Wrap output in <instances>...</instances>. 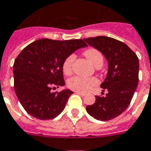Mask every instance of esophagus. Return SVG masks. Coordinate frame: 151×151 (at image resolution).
Masks as SVG:
<instances>
[{"label":"esophagus","mask_w":151,"mask_h":151,"mask_svg":"<svg viewBox=\"0 0 151 151\" xmlns=\"http://www.w3.org/2000/svg\"><path fill=\"white\" fill-rule=\"evenodd\" d=\"M75 93L77 94H79V95H81V96H86V93H81V92H79V91H75Z\"/></svg>","instance_id":"obj_1"}]
</instances>
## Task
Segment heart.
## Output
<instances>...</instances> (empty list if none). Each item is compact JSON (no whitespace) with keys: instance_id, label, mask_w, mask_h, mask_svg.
<instances>
[{"instance_id":"obj_1","label":"heart","mask_w":151,"mask_h":151,"mask_svg":"<svg viewBox=\"0 0 151 151\" xmlns=\"http://www.w3.org/2000/svg\"><path fill=\"white\" fill-rule=\"evenodd\" d=\"M84 55L88 58V61L96 67L98 65H102L103 64V56L101 55V53L96 49L89 48L84 52ZM75 58V55L71 54L68 55L63 62V71L66 75H70L73 72V65ZM97 83H98V81L96 78L74 76L67 81V86L68 88L74 91L86 92L93 86L97 85Z\"/></svg>"}]
</instances>
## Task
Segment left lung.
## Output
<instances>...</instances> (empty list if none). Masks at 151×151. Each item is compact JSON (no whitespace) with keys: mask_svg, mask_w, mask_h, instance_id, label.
Listing matches in <instances>:
<instances>
[{"mask_svg":"<svg viewBox=\"0 0 151 151\" xmlns=\"http://www.w3.org/2000/svg\"><path fill=\"white\" fill-rule=\"evenodd\" d=\"M84 41L101 51L109 63L101 85L108 93L96 96L95 103L86 107V111L96 119L108 121L123 113L132 101L139 81V58L128 46L113 38L96 36Z\"/></svg>","mask_w":151,"mask_h":151,"instance_id":"obj_1","label":"left lung"}]
</instances>
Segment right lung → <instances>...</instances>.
<instances>
[{
  "label": "right lung",
  "instance_id": "right-lung-1",
  "mask_svg": "<svg viewBox=\"0 0 151 151\" xmlns=\"http://www.w3.org/2000/svg\"><path fill=\"white\" fill-rule=\"evenodd\" d=\"M87 47L83 40L41 39L23 49L13 65L15 93L23 108L36 119L46 120L64 110L73 92H51L65 85L63 64L65 58Z\"/></svg>",
  "mask_w": 151,
  "mask_h": 151
}]
</instances>
